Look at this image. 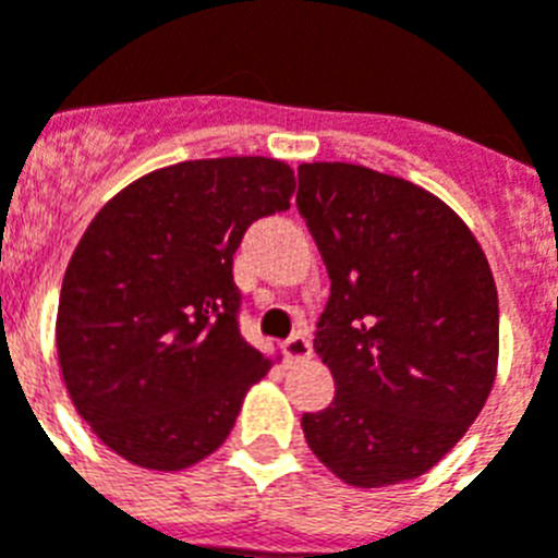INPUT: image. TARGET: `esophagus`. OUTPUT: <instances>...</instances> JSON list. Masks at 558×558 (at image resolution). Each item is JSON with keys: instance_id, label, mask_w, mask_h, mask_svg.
Here are the masks:
<instances>
[{"instance_id": "1", "label": "esophagus", "mask_w": 558, "mask_h": 558, "mask_svg": "<svg viewBox=\"0 0 558 558\" xmlns=\"http://www.w3.org/2000/svg\"><path fill=\"white\" fill-rule=\"evenodd\" d=\"M282 351H284V359L293 365V362H305V359L313 356V344L305 333H296V336H290L288 342L282 344Z\"/></svg>"}]
</instances>
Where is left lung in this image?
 <instances>
[{"label":"left lung","mask_w":558,"mask_h":558,"mask_svg":"<svg viewBox=\"0 0 558 558\" xmlns=\"http://www.w3.org/2000/svg\"><path fill=\"white\" fill-rule=\"evenodd\" d=\"M296 205L330 276L313 348L336 381L333 402L302 416L307 448L353 487L422 476L494 388L485 251L439 196L362 165H299Z\"/></svg>","instance_id":"left-lung-1"}]
</instances>
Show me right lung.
Here are the masks:
<instances>
[{
  "label": "right lung",
  "instance_id": "right-lung-1",
  "mask_svg": "<svg viewBox=\"0 0 558 558\" xmlns=\"http://www.w3.org/2000/svg\"><path fill=\"white\" fill-rule=\"evenodd\" d=\"M293 191L279 159H193L131 182L87 225L62 279L57 353L73 408L113 453L170 473L228 439L274 365L239 333L233 253Z\"/></svg>",
  "mask_w": 558,
  "mask_h": 558
}]
</instances>
